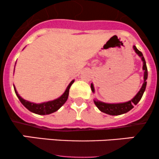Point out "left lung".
Instances as JSON below:
<instances>
[{
	"label": "left lung",
	"instance_id": "1",
	"mask_svg": "<svg viewBox=\"0 0 159 159\" xmlns=\"http://www.w3.org/2000/svg\"><path fill=\"white\" fill-rule=\"evenodd\" d=\"M134 51L142 57V60L143 61V70H144V83L142 84V87L141 88L140 91L138 92V94L131 99V101H129L125 103H118V104H108L104 103V102H99V101H94V104L98 107L101 111L104 112L105 114H108L110 115H119L122 114L126 113L129 111L130 110L134 108V105H136L139 102V101L142 98V95L144 94L145 88H146L147 84V78H148V69H147L146 62H145V58L143 57V54L140 51L137 49L135 46H133ZM91 89L92 92H94V89L93 84H91Z\"/></svg>",
	"mask_w": 159,
	"mask_h": 159
}]
</instances>
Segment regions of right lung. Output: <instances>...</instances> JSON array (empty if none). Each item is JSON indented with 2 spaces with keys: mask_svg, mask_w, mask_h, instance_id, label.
I'll use <instances>...</instances> for the list:
<instances>
[{
  "mask_svg": "<svg viewBox=\"0 0 159 159\" xmlns=\"http://www.w3.org/2000/svg\"><path fill=\"white\" fill-rule=\"evenodd\" d=\"M74 81H75V80L71 81V82L68 84V88L65 90V93H64L60 98H58L55 99V100L54 101H50V102H44V103L41 104L31 103V102L25 100V99H23L20 95H19L17 91H16V89L14 86V91H15L16 93V95L17 96V98H19L20 102H21L22 105H23L27 109H28L30 111L33 112V113L38 114V115H49V114L55 112L56 111L58 110L59 108L66 102L67 99H68V94H69V89L70 86H71V84L74 83Z\"/></svg>",
  "mask_w": 159,
  "mask_h": 159,
  "instance_id": "add662e5",
  "label": "right lung"
}]
</instances>
